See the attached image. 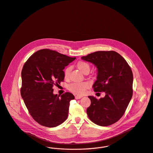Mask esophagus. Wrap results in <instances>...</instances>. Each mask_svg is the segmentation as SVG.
<instances>
[{"instance_id": "34e87169", "label": "esophagus", "mask_w": 153, "mask_h": 153, "mask_svg": "<svg viewBox=\"0 0 153 153\" xmlns=\"http://www.w3.org/2000/svg\"><path fill=\"white\" fill-rule=\"evenodd\" d=\"M82 97H83V96H75V98L76 99L78 100V99H81Z\"/></svg>"}]
</instances>
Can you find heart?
Listing matches in <instances>:
<instances>
[{
	"label": "heart",
	"instance_id": "obj_1",
	"mask_svg": "<svg viewBox=\"0 0 153 153\" xmlns=\"http://www.w3.org/2000/svg\"><path fill=\"white\" fill-rule=\"evenodd\" d=\"M76 67L78 69L85 74L86 73H89L90 71L91 66L90 65L85 62V61H78L76 64ZM71 71V68L67 67L65 68L64 72V78L67 79L70 76V74ZM89 88V84L87 82H82V83H72L68 85V89L70 91L78 95L83 94L86 89Z\"/></svg>",
	"mask_w": 153,
	"mask_h": 153
}]
</instances>
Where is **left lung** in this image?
<instances>
[{
	"label": "left lung",
	"instance_id": "1",
	"mask_svg": "<svg viewBox=\"0 0 153 153\" xmlns=\"http://www.w3.org/2000/svg\"><path fill=\"white\" fill-rule=\"evenodd\" d=\"M82 60L96 67L97 80L94 92H104V97L91 100L86 112L94 123L105 126L117 122L124 114L132 97L133 74L126 60L114 51H99L83 56Z\"/></svg>",
	"mask_w": 153,
	"mask_h": 153
}]
</instances>
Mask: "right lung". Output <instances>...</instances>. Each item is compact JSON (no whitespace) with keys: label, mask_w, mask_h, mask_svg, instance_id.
<instances>
[{"label":"right lung","mask_w":153,"mask_h":153,"mask_svg":"<svg viewBox=\"0 0 153 153\" xmlns=\"http://www.w3.org/2000/svg\"><path fill=\"white\" fill-rule=\"evenodd\" d=\"M75 59L42 49L33 53L24 64L21 95L33 120L41 125L53 128L67 120L70 102L74 96L66 92L60 97L53 94V86L64 80L63 70Z\"/></svg>","instance_id":"obj_1"}]
</instances>
